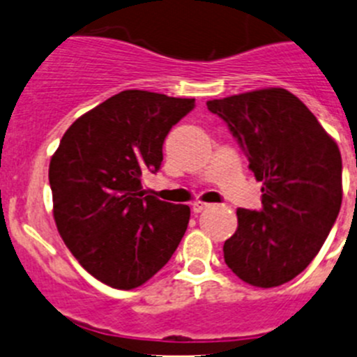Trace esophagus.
<instances>
[{"mask_svg":"<svg viewBox=\"0 0 357 357\" xmlns=\"http://www.w3.org/2000/svg\"><path fill=\"white\" fill-rule=\"evenodd\" d=\"M208 207H211V204H205V202H200V200L193 202L192 204V211L195 212V214H199V212L205 211V208H208Z\"/></svg>","mask_w":357,"mask_h":357,"instance_id":"1","label":"esophagus"}]
</instances>
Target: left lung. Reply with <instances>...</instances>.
<instances>
[{
    "mask_svg": "<svg viewBox=\"0 0 357 357\" xmlns=\"http://www.w3.org/2000/svg\"><path fill=\"white\" fill-rule=\"evenodd\" d=\"M228 124L262 183V208H236L225 262L252 287L271 289L304 271L342 205V157L312 112L283 88L207 102Z\"/></svg>",
    "mask_w": 357,
    "mask_h": 357,
    "instance_id": "8db88e82",
    "label": "left lung"
}]
</instances>
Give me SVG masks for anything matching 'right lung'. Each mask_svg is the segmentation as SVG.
<instances>
[{
	"label": "right lung",
	"mask_w": 357,
	"mask_h": 357,
	"mask_svg": "<svg viewBox=\"0 0 357 357\" xmlns=\"http://www.w3.org/2000/svg\"><path fill=\"white\" fill-rule=\"evenodd\" d=\"M193 98L126 89L67 129L50 160L56 229L79 264L112 289L131 290L160 271L181 242L188 205L142 188L162 145Z\"/></svg>",
	"instance_id": "add662e5"
}]
</instances>
